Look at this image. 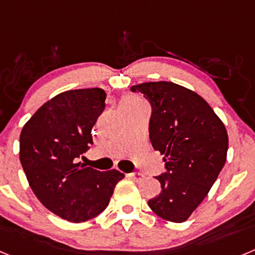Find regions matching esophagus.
<instances>
[{
    "instance_id": "34e87169",
    "label": "esophagus",
    "mask_w": 255,
    "mask_h": 255,
    "mask_svg": "<svg viewBox=\"0 0 255 255\" xmlns=\"http://www.w3.org/2000/svg\"><path fill=\"white\" fill-rule=\"evenodd\" d=\"M129 177L134 180V181H141L144 179V175L141 172H131L129 173Z\"/></svg>"
}]
</instances>
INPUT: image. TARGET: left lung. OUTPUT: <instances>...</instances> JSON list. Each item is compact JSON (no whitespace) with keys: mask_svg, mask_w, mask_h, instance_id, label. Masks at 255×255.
Returning a JSON list of instances; mask_svg holds the SVG:
<instances>
[{"mask_svg":"<svg viewBox=\"0 0 255 255\" xmlns=\"http://www.w3.org/2000/svg\"><path fill=\"white\" fill-rule=\"evenodd\" d=\"M150 103L149 139L164 155L162 191L148 206L171 222H184L207 197L226 162L229 136L211 106L195 92L171 82L131 87Z\"/></svg>","mask_w":255,"mask_h":255,"instance_id":"obj_1","label":"left lung"}]
</instances>
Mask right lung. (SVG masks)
Here are the masks:
<instances>
[{"mask_svg":"<svg viewBox=\"0 0 255 255\" xmlns=\"http://www.w3.org/2000/svg\"><path fill=\"white\" fill-rule=\"evenodd\" d=\"M105 107L101 88L64 92L44 103L20 134V162L31 190L70 222L102 213L124 179L120 171L102 172L78 162L93 144L92 128Z\"/></svg>","mask_w":255,"mask_h":255,"instance_id":"add662e5","label":"right lung"}]
</instances>
